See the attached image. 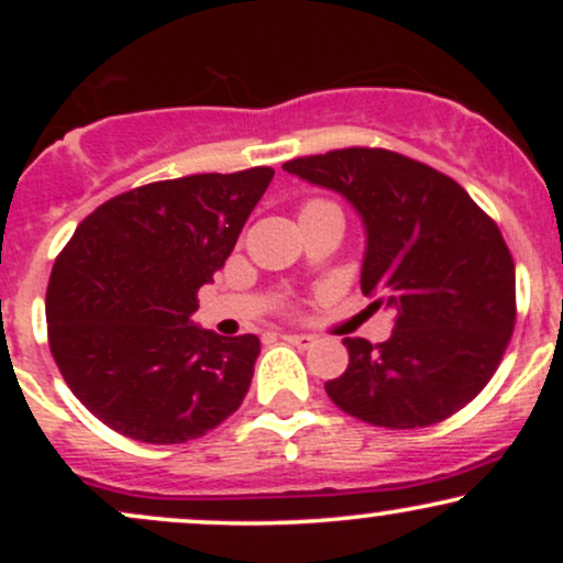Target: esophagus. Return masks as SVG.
Wrapping results in <instances>:
<instances>
[{
  "mask_svg": "<svg viewBox=\"0 0 563 563\" xmlns=\"http://www.w3.org/2000/svg\"><path fill=\"white\" fill-rule=\"evenodd\" d=\"M283 341H288V344H294V346L309 349V346L314 344V335H307V333H283Z\"/></svg>",
  "mask_w": 563,
  "mask_h": 563,
  "instance_id": "34e87169",
  "label": "esophagus"
}]
</instances>
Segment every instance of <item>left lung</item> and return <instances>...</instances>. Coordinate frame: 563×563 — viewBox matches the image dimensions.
<instances>
[{"instance_id": "8db88e82", "label": "left lung", "mask_w": 563, "mask_h": 563, "mask_svg": "<svg viewBox=\"0 0 563 563\" xmlns=\"http://www.w3.org/2000/svg\"><path fill=\"white\" fill-rule=\"evenodd\" d=\"M363 217V294L391 312L389 341L344 339L349 365L325 391L380 429L455 416L495 376L516 325V269L495 219L448 174L384 147L286 161Z\"/></svg>"}]
</instances>
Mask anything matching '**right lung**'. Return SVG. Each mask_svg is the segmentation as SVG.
<instances>
[{"label": "right lung", "mask_w": 563, "mask_h": 563, "mask_svg": "<svg viewBox=\"0 0 563 563\" xmlns=\"http://www.w3.org/2000/svg\"><path fill=\"white\" fill-rule=\"evenodd\" d=\"M275 169L190 174L121 192L57 254L47 339L68 389L108 429L183 444L243 402L260 339L192 322Z\"/></svg>", "instance_id": "add662e5"}]
</instances>
